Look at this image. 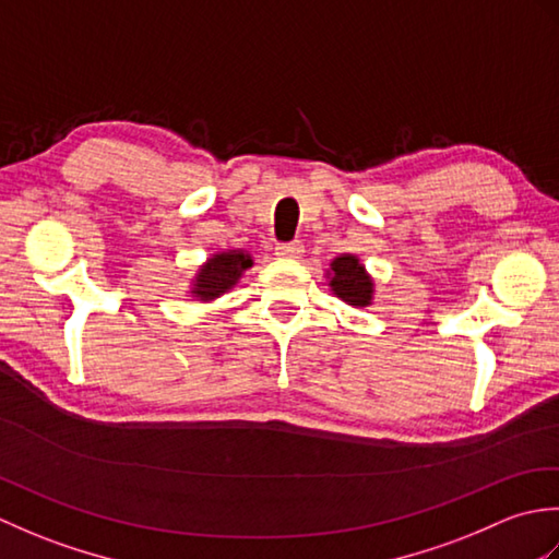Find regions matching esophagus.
<instances>
[{"mask_svg": "<svg viewBox=\"0 0 559 559\" xmlns=\"http://www.w3.org/2000/svg\"><path fill=\"white\" fill-rule=\"evenodd\" d=\"M302 252H305V245L300 240L276 245V257H281V259H300Z\"/></svg>", "mask_w": 559, "mask_h": 559, "instance_id": "34e87169", "label": "esophagus"}]
</instances>
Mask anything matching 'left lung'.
Segmentation results:
<instances>
[{"label":"left lung","instance_id":"obj_1","mask_svg":"<svg viewBox=\"0 0 559 559\" xmlns=\"http://www.w3.org/2000/svg\"><path fill=\"white\" fill-rule=\"evenodd\" d=\"M329 290L350 307H370L374 302V278L367 273L358 254H338L326 269Z\"/></svg>","mask_w":559,"mask_h":559}]
</instances>
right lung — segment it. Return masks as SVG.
I'll use <instances>...</instances> for the list:
<instances>
[{"label": "right lung", "mask_w": 559, "mask_h": 559, "mask_svg": "<svg viewBox=\"0 0 559 559\" xmlns=\"http://www.w3.org/2000/svg\"><path fill=\"white\" fill-rule=\"evenodd\" d=\"M254 266V257L247 249H223L206 257L204 264L189 278V295L197 302H213L230 293L247 269Z\"/></svg>", "instance_id": "right-lung-1"}]
</instances>
